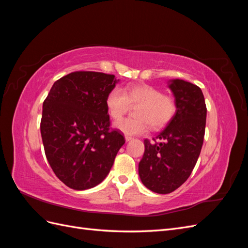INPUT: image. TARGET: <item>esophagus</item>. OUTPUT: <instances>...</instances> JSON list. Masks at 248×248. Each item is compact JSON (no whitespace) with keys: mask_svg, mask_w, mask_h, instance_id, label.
<instances>
[{"mask_svg":"<svg viewBox=\"0 0 248 248\" xmlns=\"http://www.w3.org/2000/svg\"><path fill=\"white\" fill-rule=\"evenodd\" d=\"M133 138L132 137H130V136H125V140H126V141H129V140H131Z\"/></svg>","mask_w":248,"mask_h":248,"instance_id":"34e87169","label":"esophagus"}]
</instances>
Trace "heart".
<instances>
[{"instance_id": "1", "label": "heart", "mask_w": 248, "mask_h": 248, "mask_svg": "<svg viewBox=\"0 0 248 248\" xmlns=\"http://www.w3.org/2000/svg\"><path fill=\"white\" fill-rule=\"evenodd\" d=\"M130 105L138 106L137 118L120 120L115 127L126 136H139L153 129L167 126L177 114L178 103L172 95L162 93L149 85H133L123 90L115 88L108 94L106 106L111 119L119 120Z\"/></svg>"}]
</instances>
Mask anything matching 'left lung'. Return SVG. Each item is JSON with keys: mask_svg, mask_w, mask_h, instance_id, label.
Listing matches in <instances>:
<instances>
[{"mask_svg": "<svg viewBox=\"0 0 248 248\" xmlns=\"http://www.w3.org/2000/svg\"><path fill=\"white\" fill-rule=\"evenodd\" d=\"M169 87L178 103L177 114L153 141L144 140L139 164L142 184L161 194L176 190L190 176L204 141L207 117L200 87L182 79L171 80Z\"/></svg>", "mask_w": 248, "mask_h": 248, "instance_id": "obj_1", "label": "left lung"}]
</instances>
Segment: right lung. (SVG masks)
Wrapping results in <instances>:
<instances>
[{
  "mask_svg": "<svg viewBox=\"0 0 248 248\" xmlns=\"http://www.w3.org/2000/svg\"><path fill=\"white\" fill-rule=\"evenodd\" d=\"M114 74L76 71L58 79L43 101L40 131L50 168L72 189L85 190L108 176L125 139L110 128L106 106Z\"/></svg>",
  "mask_w": 248,
  "mask_h": 248,
  "instance_id": "right-lung-1",
  "label": "right lung"
}]
</instances>
